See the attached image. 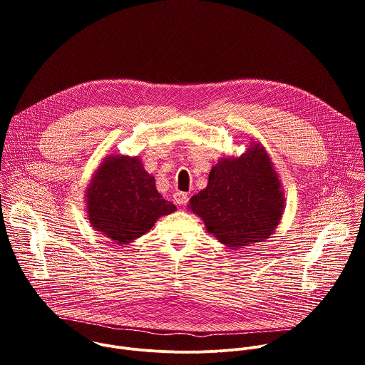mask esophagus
Here are the masks:
<instances>
[{"label":"esophagus","instance_id":"obj_1","mask_svg":"<svg viewBox=\"0 0 365 365\" xmlns=\"http://www.w3.org/2000/svg\"><path fill=\"white\" fill-rule=\"evenodd\" d=\"M173 200H175V203H178V205H186L187 200H189V196H187V193L178 190V192L173 193Z\"/></svg>","mask_w":365,"mask_h":365}]
</instances>
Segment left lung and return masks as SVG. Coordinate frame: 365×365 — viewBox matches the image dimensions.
<instances>
[{
    "instance_id": "8db88e82",
    "label": "left lung",
    "mask_w": 365,
    "mask_h": 365,
    "mask_svg": "<svg viewBox=\"0 0 365 365\" xmlns=\"http://www.w3.org/2000/svg\"><path fill=\"white\" fill-rule=\"evenodd\" d=\"M240 155H225L211 169L207 185L187 207L206 231L230 250L264 242L284 212V190L264 145L250 138Z\"/></svg>"
}]
</instances>
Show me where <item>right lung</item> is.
I'll list each match as a JSON object with an SVG mask.
<instances>
[{"label":"right lung","instance_id":"add662e5","mask_svg":"<svg viewBox=\"0 0 365 365\" xmlns=\"http://www.w3.org/2000/svg\"><path fill=\"white\" fill-rule=\"evenodd\" d=\"M85 205L91 227L118 245L133 242L176 211L155 189L138 155L125 154L101 160L85 190Z\"/></svg>","mask_w":365,"mask_h":365}]
</instances>
